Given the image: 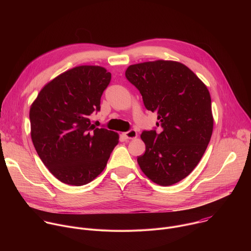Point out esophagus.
Wrapping results in <instances>:
<instances>
[{"instance_id":"esophagus-1","label":"esophagus","mask_w":251,"mask_h":251,"mask_svg":"<svg viewBox=\"0 0 251 251\" xmlns=\"http://www.w3.org/2000/svg\"><path fill=\"white\" fill-rule=\"evenodd\" d=\"M123 136H124L126 139H134V138H136V137L138 136V133H137L136 130L131 129V130H129V131L123 133Z\"/></svg>"}]
</instances>
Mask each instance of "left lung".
<instances>
[{
	"instance_id": "left-lung-1",
	"label": "left lung",
	"mask_w": 251,
	"mask_h": 251,
	"mask_svg": "<svg viewBox=\"0 0 251 251\" xmlns=\"http://www.w3.org/2000/svg\"><path fill=\"white\" fill-rule=\"evenodd\" d=\"M125 75L162 128L141 134L146 145L137 158L142 172L164 187L182 181L201 161L212 134L207 87L188 66L173 60L132 64Z\"/></svg>"
}]
</instances>
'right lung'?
Wrapping results in <instances>:
<instances>
[{
  "label": "right lung",
  "instance_id": "right-lung-1",
  "mask_svg": "<svg viewBox=\"0 0 251 251\" xmlns=\"http://www.w3.org/2000/svg\"><path fill=\"white\" fill-rule=\"evenodd\" d=\"M111 74L97 65L71 68L47 83L29 109L33 146L60 182L83 186L101 174L119 142L116 132L95 128L89 116L100 110Z\"/></svg>",
  "mask_w": 251,
  "mask_h": 251
}]
</instances>
